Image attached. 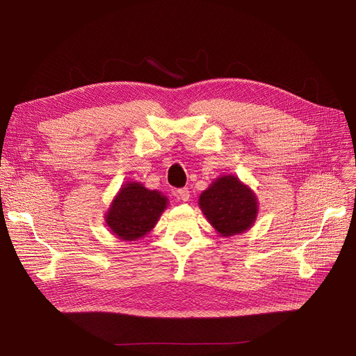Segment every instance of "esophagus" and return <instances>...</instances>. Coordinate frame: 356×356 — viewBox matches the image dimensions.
I'll return each mask as SVG.
<instances>
[{
  "instance_id": "1",
  "label": "esophagus",
  "mask_w": 356,
  "mask_h": 356,
  "mask_svg": "<svg viewBox=\"0 0 356 356\" xmlns=\"http://www.w3.org/2000/svg\"><path fill=\"white\" fill-rule=\"evenodd\" d=\"M177 196H179V199L183 200V202H189V199H191V192H189L188 188H181V189L177 191Z\"/></svg>"
}]
</instances>
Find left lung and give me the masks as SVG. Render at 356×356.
I'll return each instance as SVG.
<instances>
[{
    "mask_svg": "<svg viewBox=\"0 0 356 356\" xmlns=\"http://www.w3.org/2000/svg\"><path fill=\"white\" fill-rule=\"evenodd\" d=\"M199 208L220 236L248 231L258 215V199L248 184L234 175L215 179L199 196Z\"/></svg>",
    "mask_w": 356,
    "mask_h": 356,
    "instance_id": "left-lung-1",
    "label": "left lung"
}]
</instances>
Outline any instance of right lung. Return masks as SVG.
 Returning <instances> with one entry per match:
<instances>
[{"label": "right lung", "mask_w": 356, "mask_h": 356, "mask_svg": "<svg viewBox=\"0 0 356 356\" xmlns=\"http://www.w3.org/2000/svg\"><path fill=\"white\" fill-rule=\"evenodd\" d=\"M168 199L148 191L140 181H128L112 199L105 213L109 231L122 241H137L152 231L167 208Z\"/></svg>", "instance_id": "1"}]
</instances>
